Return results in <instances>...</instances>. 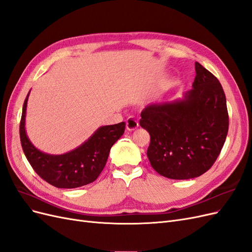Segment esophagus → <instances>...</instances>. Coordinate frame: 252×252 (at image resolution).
Wrapping results in <instances>:
<instances>
[{
  "label": "esophagus",
  "instance_id": "esophagus-1",
  "mask_svg": "<svg viewBox=\"0 0 252 252\" xmlns=\"http://www.w3.org/2000/svg\"><path fill=\"white\" fill-rule=\"evenodd\" d=\"M138 127H139V122H138V120L134 119L133 117H130V118H128L126 120V128H127V130L132 131V130H134V129H136Z\"/></svg>",
  "mask_w": 252,
  "mask_h": 252
}]
</instances>
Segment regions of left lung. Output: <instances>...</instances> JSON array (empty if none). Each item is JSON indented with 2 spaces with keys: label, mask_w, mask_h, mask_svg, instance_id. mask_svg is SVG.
Returning <instances> with one entry per match:
<instances>
[{
  "label": "left lung",
  "mask_w": 252,
  "mask_h": 252,
  "mask_svg": "<svg viewBox=\"0 0 252 252\" xmlns=\"http://www.w3.org/2000/svg\"><path fill=\"white\" fill-rule=\"evenodd\" d=\"M192 89L182 100L149 104L140 125L150 134L149 162L172 180L200 177L216 162L229 126L226 96L219 80L195 62Z\"/></svg>",
  "instance_id": "left-lung-1"
}]
</instances>
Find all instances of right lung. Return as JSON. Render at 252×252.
I'll return each mask as SVG.
<instances>
[{"label":"right lung","mask_w":252,"mask_h":252,"mask_svg":"<svg viewBox=\"0 0 252 252\" xmlns=\"http://www.w3.org/2000/svg\"><path fill=\"white\" fill-rule=\"evenodd\" d=\"M28 93L23 105L20 138L23 151L33 170L57 188H77L94 182L107 162L109 151L125 131V122L97 128L90 138L64 155H48L35 148L28 139L25 117Z\"/></svg>","instance_id":"1"}]
</instances>
